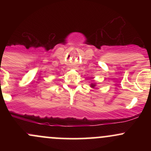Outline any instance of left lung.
<instances>
[{"label":"left lung","mask_w":151,"mask_h":151,"mask_svg":"<svg viewBox=\"0 0 151 151\" xmlns=\"http://www.w3.org/2000/svg\"><path fill=\"white\" fill-rule=\"evenodd\" d=\"M95 86H96V84H91V87H92V88H94Z\"/></svg>","instance_id":"obj_1"}]
</instances>
